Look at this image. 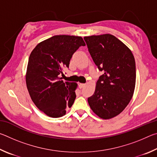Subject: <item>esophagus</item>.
Returning a JSON list of instances; mask_svg holds the SVG:
<instances>
[{
	"instance_id": "1",
	"label": "esophagus",
	"mask_w": 157,
	"mask_h": 157,
	"mask_svg": "<svg viewBox=\"0 0 157 157\" xmlns=\"http://www.w3.org/2000/svg\"><path fill=\"white\" fill-rule=\"evenodd\" d=\"M85 85H86V84H83V83H79V87L80 89H82V88H83L84 86H85Z\"/></svg>"
}]
</instances>
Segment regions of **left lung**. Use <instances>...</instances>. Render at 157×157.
Returning <instances> with one entry per match:
<instances>
[{
  "mask_svg": "<svg viewBox=\"0 0 157 157\" xmlns=\"http://www.w3.org/2000/svg\"><path fill=\"white\" fill-rule=\"evenodd\" d=\"M90 55L100 71L94 95L88 98L91 110L100 118L111 119L130 102L136 84V63L132 52L112 34L84 37Z\"/></svg>",
  "mask_w": 157,
  "mask_h": 157,
  "instance_id": "left-lung-1",
  "label": "left lung"
}]
</instances>
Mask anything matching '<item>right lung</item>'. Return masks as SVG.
Masks as SVG:
<instances>
[{"label": "right lung", "mask_w": 157, "mask_h": 157, "mask_svg": "<svg viewBox=\"0 0 157 157\" xmlns=\"http://www.w3.org/2000/svg\"><path fill=\"white\" fill-rule=\"evenodd\" d=\"M85 45L81 36L55 35L37 44L31 52L26 85L34 105L49 117H62L72 107L78 84L63 82L61 75L73 53Z\"/></svg>", "instance_id": "1"}]
</instances>
